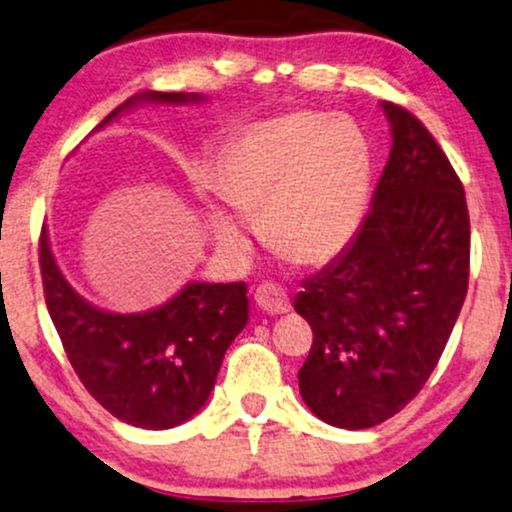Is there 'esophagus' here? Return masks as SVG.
I'll use <instances>...</instances> for the list:
<instances>
[{
  "instance_id": "esophagus-1",
  "label": "esophagus",
  "mask_w": 512,
  "mask_h": 512,
  "mask_svg": "<svg viewBox=\"0 0 512 512\" xmlns=\"http://www.w3.org/2000/svg\"><path fill=\"white\" fill-rule=\"evenodd\" d=\"M255 302L262 312L267 314H286L290 312V297L286 290L276 283H262L260 288L255 290Z\"/></svg>"
}]
</instances>
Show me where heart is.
<instances>
[{
  "label": "heart",
  "instance_id": "1",
  "mask_svg": "<svg viewBox=\"0 0 512 512\" xmlns=\"http://www.w3.org/2000/svg\"><path fill=\"white\" fill-rule=\"evenodd\" d=\"M371 184V148L357 122L288 113L250 127L231 146L217 191L245 215L260 212L264 241L288 260H331L357 234ZM224 245L243 241L245 224L210 210Z\"/></svg>",
  "mask_w": 512,
  "mask_h": 512
}]
</instances>
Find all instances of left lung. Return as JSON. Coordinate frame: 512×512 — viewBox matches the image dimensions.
Returning a JSON list of instances; mask_svg holds the SVG:
<instances>
[{
  "mask_svg": "<svg viewBox=\"0 0 512 512\" xmlns=\"http://www.w3.org/2000/svg\"><path fill=\"white\" fill-rule=\"evenodd\" d=\"M383 111L392 151L371 210L295 297L314 333L300 394L314 416L345 430L383 423L423 390L468 293L461 179L416 115L390 101Z\"/></svg>",
  "mask_w": 512,
  "mask_h": 512,
  "instance_id": "8db88e82",
  "label": "left lung"
}]
</instances>
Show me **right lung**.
I'll return each instance as SVG.
<instances>
[{"label": "right lung", "instance_id": "right-lung-1", "mask_svg": "<svg viewBox=\"0 0 512 512\" xmlns=\"http://www.w3.org/2000/svg\"><path fill=\"white\" fill-rule=\"evenodd\" d=\"M139 101L189 103L198 94L144 92L127 99L99 127ZM96 127V129H99ZM44 300L70 364L87 392L122 423L167 430L203 409L224 352L248 323L245 283H189L144 314L103 312L75 293L40 236Z\"/></svg>", "mask_w": 512, "mask_h": 512}]
</instances>
